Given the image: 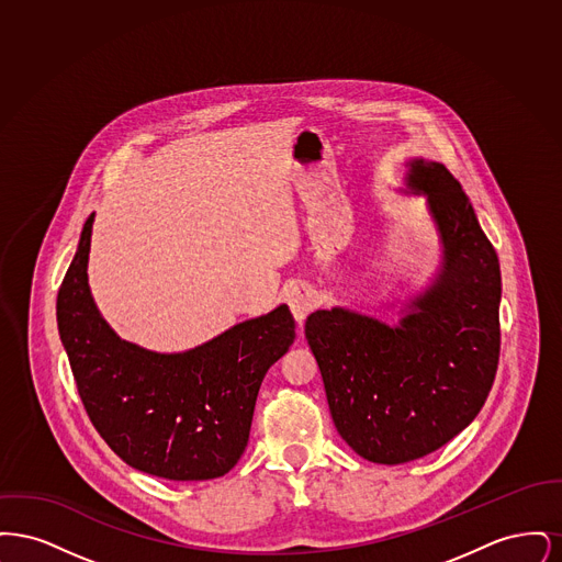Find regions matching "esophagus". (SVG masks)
Here are the masks:
<instances>
[{"label":"esophagus","instance_id":"34e87169","mask_svg":"<svg viewBox=\"0 0 562 562\" xmlns=\"http://www.w3.org/2000/svg\"><path fill=\"white\" fill-rule=\"evenodd\" d=\"M286 301H289V307H291V312H293L296 324H303L305 318H307V314L316 307L318 294H316V291H314L312 286L301 284V286H294V289L289 291Z\"/></svg>","mask_w":562,"mask_h":562}]
</instances>
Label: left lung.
Listing matches in <instances>:
<instances>
[{
  "label": "left lung",
  "instance_id": "1",
  "mask_svg": "<svg viewBox=\"0 0 562 562\" xmlns=\"http://www.w3.org/2000/svg\"><path fill=\"white\" fill-rule=\"evenodd\" d=\"M404 168L396 191L426 198L438 238L428 284L379 305L394 322L339 305L305 322L335 428L362 459L383 465L419 459L468 428L499 360L497 252L440 161L408 158Z\"/></svg>",
  "mask_w": 562,
  "mask_h": 562
}]
</instances>
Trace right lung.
<instances>
[{"label":"right lung","mask_w":562,"mask_h":562,"mask_svg":"<svg viewBox=\"0 0 562 562\" xmlns=\"http://www.w3.org/2000/svg\"><path fill=\"white\" fill-rule=\"evenodd\" d=\"M94 213L56 299L63 348L92 426L124 463L166 481H211L240 459L261 381L294 341L289 305L186 351L122 339L88 284Z\"/></svg>","instance_id":"1"}]
</instances>
